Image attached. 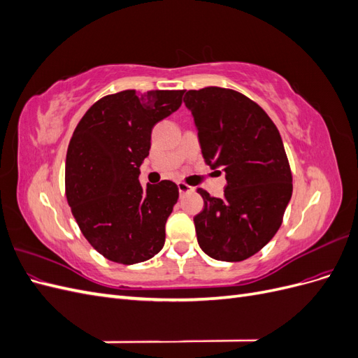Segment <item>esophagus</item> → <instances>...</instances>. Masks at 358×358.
<instances>
[{
  "label": "esophagus",
  "mask_w": 358,
  "mask_h": 358,
  "mask_svg": "<svg viewBox=\"0 0 358 358\" xmlns=\"http://www.w3.org/2000/svg\"><path fill=\"white\" fill-rule=\"evenodd\" d=\"M178 188H179V192H180V194H187V192L194 191V188L189 187L188 183H185V182H178Z\"/></svg>",
  "instance_id": "obj_1"
}]
</instances>
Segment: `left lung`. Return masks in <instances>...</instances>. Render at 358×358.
I'll use <instances>...</instances> for the list:
<instances>
[{"instance_id":"8db88e82","label":"left lung","mask_w":358,"mask_h":358,"mask_svg":"<svg viewBox=\"0 0 358 358\" xmlns=\"http://www.w3.org/2000/svg\"><path fill=\"white\" fill-rule=\"evenodd\" d=\"M183 103L199 129L206 164L222 167L227 179L221 199L197 189L204 200L194 216L199 245L220 262H243L272 241L291 199L282 138L262 107L237 91L191 90Z\"/></svg>"}]
</instances>
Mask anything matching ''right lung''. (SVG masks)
Instances as JSON below:
<instances>
[{"mask_svg":"<svg viewBox=\"0 0 358 358\" xmlns=\"http://www.w3.org/2000/svg\"><path fill=\"white\" fill-rule=\"evenodd\" d=\"M185 91L127 90L94 103L76 127L66 159V196L82 234L119 264L146 262L166 242L179 199L175 182L143 188L140 166L157 122L176 112Z\"/></svg>","mask_w":358,"mask_h":358,"instance_id":"right-lung-1","label":"right lung"}]
</instances>
